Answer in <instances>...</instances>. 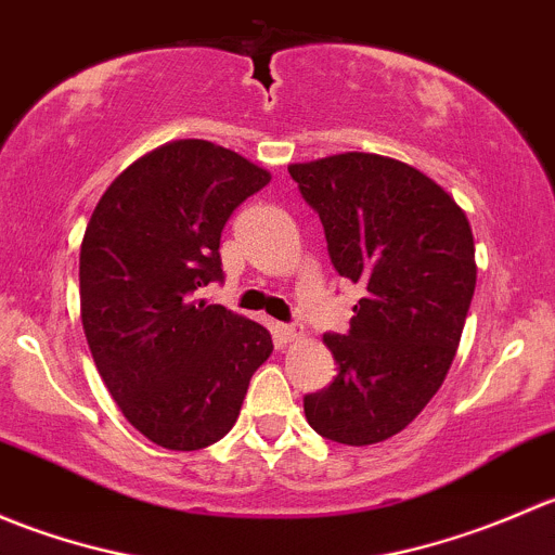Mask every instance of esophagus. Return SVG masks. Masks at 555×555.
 Segmentation results:
<instances>
[{
    "instance_id": "obj_1",
    "label": "esophagus",
    "mask_w": 555,
    "mask_h": 555,
    "mask_svg": "<svg viewBox=\"0 0 555 555\" xmlns=\"http://www.w3.org/2000/svg\"><path fill=\"white\" fill-rule=\"evenodd\" d=\"M276 333H279V338L284 340V344H293V340H298L300 335V327H295V324H279L276 327Z\"/></svg>"
}]
</instances>
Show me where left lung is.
Here are the masks:
<instances>
[{
    "label": "left lung",
    "instance_id": "left-lung-1",
    "mask_svg": "<svg viewBox=\"0 0 555 555\" xmlns=\"http://www.w3.org/2000/svg\"><path fill=\"white\" fill-rule=\"evenodd\" d=\"M335 271L365 287L346 335L324 344L338 376L304 397L306 418L344 446L402 433L446 382L475 293L467 215L427 173L373 153L293 164Z\"/></svg>",
    "mask_w": 555,
    "mask_h": 555
}]
</instances>
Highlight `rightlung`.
<instances>
[{"label": "right lung", "mask_w": 555, "mask_h": 555, "mask_svg": "<svg viewBox=\"0 0 555 555\" xmlns=\"http://www.w3.org/2000/svg\"><path fill=\"white\" fill-rule=\"evenodd\" d=\"M271 173L233 150L179 139L106 188L80 246V317L99 376L155 446L198 451L231 433L251 373L271 357L262 324L206 306L222 282L225 222Z\"/></svg>", "instance_id": "add662e5"}]
</instances>
